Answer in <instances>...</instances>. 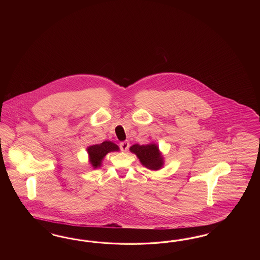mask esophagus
<instances>
[{
	"label": "esophagus",
	"mask_w": 260,
	"mask_h": 260,
	"mask_svg": "<svg viewBox=\"0 0 260 260\" xmlns=\"http://www.w3.org/2000/svg\"><path fill=\"white\" fill-rule=\"evenodd\" d=\"M128 147H129V143H128V141H123L120 143V149H121V150H123V151L127 150Z\"/></svg>",
	"instance_id": "34e87169"
}]
</instances>
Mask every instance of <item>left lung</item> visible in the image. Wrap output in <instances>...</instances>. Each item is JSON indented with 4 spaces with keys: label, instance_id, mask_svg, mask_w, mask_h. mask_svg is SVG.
Wrapping results in <instances>:
<instances>
[{
    "label": "left lung",
    "instance_id": "1",
    "mask_svg": "<svg viewBox=\"0 0 260 260\" xmlns=\"http://www.w3.org/2000/svg\"><path fill=\"white\" fill-rule=\"evenodd\" d=\"M129 150L137 155L142 165L145 166L150 170L157 171L163 166V157L161 156L157 146L155 144L142 146L135 144L133 147H131Z\"/></svg>",
    "mask_w": 260,
    "mask_h": 260
}]
</instances>
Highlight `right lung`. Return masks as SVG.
<instances>
[{
  "mask_svg": "<svg viewBox=\"0 0 260 260\" xmlns=\"http://www.w3.org/2000/svg\"><path fill=\"white\" fill-rule=\"evenodd\" d=\"M118 146L114 143L110 141H105L101 144L93 145L87 148V152L89 155V161L90 164L95 168H98L101 166L103 158L107 153L110 151H115L118 150Z\"/></svg>",
  "mask_w": 260,
  "mask_h": 260,
  "instance_id": "add662e5",
  "label": "right lung"
}]
</instances>
